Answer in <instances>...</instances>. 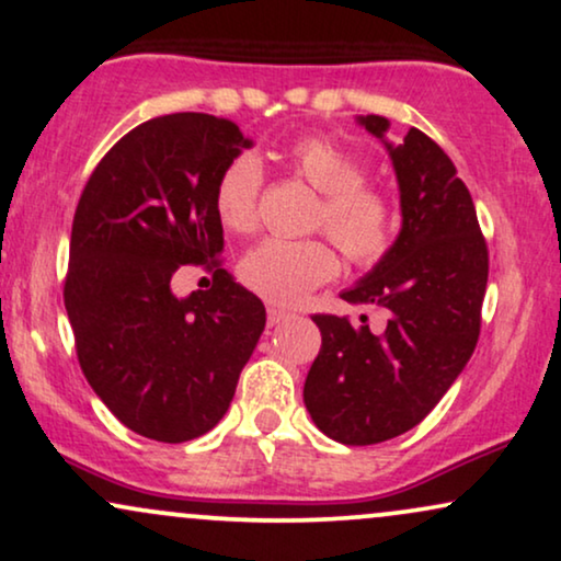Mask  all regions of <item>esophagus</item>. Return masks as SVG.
<instances>
[{
    "instance_id": "obj_1",
    "label": "esophagus",
    "mask_w": 561,
    "mask_h": 561,
    "mask_svg": "<svg viewBox=\"0 0 561 561\" xmlns=\"http://www.w3.org/2000/svg\"><path fill=\"white\" fill-rule=\"evenodd\" d=\"M266 318H268V325H276L279 321H285V318H287V310L274 308V305H268V308H266Z\"/></svg>"
}]
</instances>
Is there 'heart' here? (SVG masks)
Segmentation results:
<instances>
[{
  "instance_id": "obj_1",
  "label": "heart",
  "mask_w": 561,
  "mask_h": 561,
  "mask_svg": "<svg viewBox=\"0 0 561 561\" xmlns=\"http://www.w3.org/2000/svg\"><path fill=\"white\" fill-rule=\"evenodd\" d=\"M285 154L295 173L321 191L313 228L329 232L354 266H373L386 259L399 236V211L386 191L365 183L359 158L325 134L293 141ZM261 191L264 168L256 154H232L219 170L211 194L219 222L232 232H251L259 222ZM336 272V251L323 238H266L238 264V276L248 289L282 305L297 302Z\"/></svg>"
}]
</instances>
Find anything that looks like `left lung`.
I'll use <instances>...</instances> for the list:
<instances>
[{"label": "left lung", "mask_w": 561, "mask_h": 561, "mask_svg": "<svg viewBox=\"0 0 561 561\" xmlns=\"http://www.w3.org/2000/svg\"><path fill=\"white\" fill-rule=\"evenodd\" d=\"M382 139V116L359 118ZM403 228L367 279L342 293L352 305L388 316L370 331L367 316L316 313L321 352L302 399L323 435L344 445H375L416 427L477 350L489 251L466 183L437 141L411 126L391 147Z\"/></svg>", "instance_id": "obj_1"}]
</instances>
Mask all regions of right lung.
Instances as JSON below:
<instances>
[{
	"instance_id": "right-lung-1",
	"label": "right lung",
	"mask_w": 561,
	"mask_h": 561,
	"mask_svg": "<svg viewBox=\"0 0 561 561\" xmlns=\"http://www.w3.org/2000/svg\"><path fill=\"white\" fill-rule=\"evenodd\" d=\"M251 141L209 113H170L124 134L75 209L64 308L92 391L118 422L186 443L228 411L266 310L225 272L215 181ZM202 265L213 287L179 301L169 282Z\"/></svg>"
}]
</instances>
